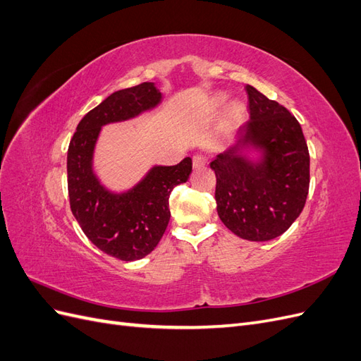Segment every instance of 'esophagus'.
<instances>
[{
	"label": "esophagus",
	"mask_w": 361,
	"mask_h": 361,
	"mask_svg": "<svg viewBox=\"0 0 361 361\" xmlns=\"http://www.w3.org/2000/svg\"><path fill=\"white\" fill-rule=\"evenodd\" d=\"M206 157L204 155H195V157H192V167L194 169H203L204 166H206Z\"/></svg>",
	"instance_id": "obj_1"
}]
</instances>
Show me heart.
I'll return each mask as SVG.
<instances>
[{"instance_id": "obj_1", "label": "heart", "mask_w": 361, "mask_h": 361, "mask_svg": "<svg viewBox=\"0 0 361 361\" xmlns=\"http://www.w3.org/2000/svg\"><path fill=\"white\" fill-rule=\"evenodd\" d=\"M226 99H227L226 94H216L214 99H212V106L216 108V106L223 105L226 102ZM241 113H243V105L238 104V102H233L231 106H228V110H227V120H228V122H232V120L238 118Z\"/></svg>"}]
</instances>
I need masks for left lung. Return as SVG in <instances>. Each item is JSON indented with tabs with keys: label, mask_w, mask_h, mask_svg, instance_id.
<instances>
[{
	"label": "left lung",
	"mask_w": 361,
	"mask_h": 361,
	"mask_svg": "<svg viewBox=\"0 0 361 361\" xmlns=\"http://www.w3.org/2000/svg\"><path fill=\"white\" fill-rule=\"evenodd\" d=\"M250 120L236 145L218 155L215 200L228 231L247 241H269L300 216L310 183V157L302 129L285 106L245 85ZM243 144L266 152L257 164L238 155Z\"/></svg>",
	"instance_id": "1"
}]
</instances>
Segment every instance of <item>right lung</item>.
Instances as JSON below:
<instances>
[{"mask_svg": "<svg viewBox=\"0 0 361 361\" xmlns=\"http://www.w3.org/2000/svg\"><path fill=\"white\" fill-rule=\"evenodd\" d=\"M159 101L161 92L154 82L114 92L82 117L68 149L72 214L97 248L120 260H138L155 250L170 221V192L188 180L192 161L185 158L176 166L154 167L134 190L117 195L93 174V149L101 126L134 117Z\"/></svg>", "mask_w": 361, "mask_h": 361, "instance_id": "right-lung-1", "label": "right lung"}]
</instances>
